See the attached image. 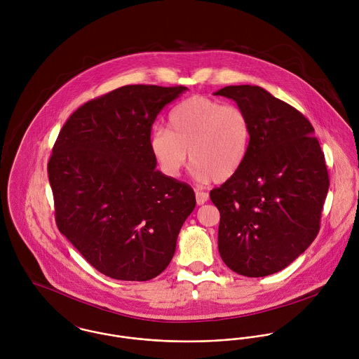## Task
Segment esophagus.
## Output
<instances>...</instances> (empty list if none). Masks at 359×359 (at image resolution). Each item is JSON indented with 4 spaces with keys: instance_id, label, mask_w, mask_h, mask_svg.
<instances>
[{
    "instance_id": "obj_1",
    "label": "esophagus",
    "mask_w": 359,
    "mask_h": 359,
    "mask_svg": "<svg viewBox=\"0 0 359 359\" xmlns=\"http://www.w3.org/2000/svg\"><path fill=\"white\" fill-rule=\"evenodd\" d=\"M195 195H196V203L199 205H205V202L208 201V194H205V192L196 191Z\"/></svg>"
}]
</instances>
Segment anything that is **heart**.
I'll return each mask as SVG.
<instances>
[{
    "instance_id": "1",
    "label": "heart",
    "mask_w": 359,
    "mask_h": 359,
    "mask_svg": "<svg viewBox=\"0 0 359 359\" xmlns=\"http://www.w3.org/2000/svg\"><path fill=\"white\" fill-rule=\"evenodd\" d=\"M250 141L252 123L242 107L195 95L172 107L168 130H154L149 151L165 177L177 178L189 156L196 180L225 182L242 170Z\"/></svg>"
}]
</instances>
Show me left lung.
<instances>
[{"instance_id": "8db88e82", "label": "left lung", "mask_w": 359, "mask_h": 359, "mask_svg": "<svg viewBox=\"0 0 359 359\" xmlns=\"http://www.w3.org/2000/svg\"><path fill=\"white\" fill-rule=\"evenodd\" d=\"M214 95L233 100L252 123L242 170L210 192L221 215L218 252L239 275H272L319 232L329 189L325 154L307 118L264 88L228 86Z\"/></svg>"}]
</instances>
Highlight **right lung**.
Masks as SVG:
<instances>
[{"label":"right lung","mask_w":359,"mask_h":359,"mask_svg":"<svg viewBox=\"0 0 359 359\" xmlns=\"http://www.w3.org/2000/svg\"><path fill=\"white\" fill-rule=\"evenodd\" d=\"M188 88L124 86L80 106L48 161L59 231L97 271L118 280L160 275L175 253L194 189L156 170L157 114Z\"/></svg>","instance_id":"obj_1"}]
</instances>
